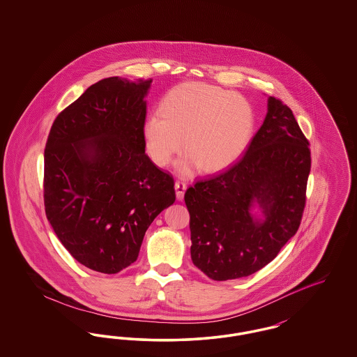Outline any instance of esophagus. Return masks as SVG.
I'll list each match as a JSON object with an SVG mask.
<instances>
[{"label": "esophagus", "instance_id": "34e87169", "mask_svg": "<svg viewBox=\"0 0 357 357\" xmlns=\"http://www.w3.org/2000/svg\"><path fill=\"white\" fill-rule=\"evenodd\" d=\"M186 188V182H182V181H176V182H175V192H176V198H178L179 201H182V199H183Z\"/></svg>", "mask_w": 357, "mask_h": 357}]
</instances>
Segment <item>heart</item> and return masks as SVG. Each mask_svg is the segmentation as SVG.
<instances>
[{
  "label": "heart",
  "mask_w": 357,
  "mask_h": 357,
  "mask_svg": "<svg viewBox=\"0 0 357 357\" xmlns=\"http://www.w3.org/2000/svg\"><path fill=\"white\" fill-rule=\"evenodd\" d=\"M162 112L144 123L146 147L155 165H170L183 147L178 171L191 175L226 170L245 153L253 131L255 111L243 96L218 86L188 82L163 98ZM185 140H183V137Z\"/></svg>",
  "instance_id": "heart-1"
}]
</instances>
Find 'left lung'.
<instances>
[{"label":"left lung","mask_w":357,"mask_h":357,"mask_svg":"<svg viewBox=\"0 0 357 357\" xmlns=\"http://www.w3.org/2000/svg\"><path fill=\"white\" fill-rule=\"evenodd\" d=\"M310 162L309 142L291 109L271 96L243 156L186 190L192 264L208 278L226 281L273 261L300 227ZM255 204L264 220L251 213Z\"/></svg>","instance_id":"obj_1"}]
</instances>
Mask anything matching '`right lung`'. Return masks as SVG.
Listing matches in <instances>:
<instances>
[{"instance_id": "1", "label": "right lung", "mask_w": 357, "mask_h": 357, "mask_svg": "<svg viewBox=\"0 0 357 357\" xmlns=\"http://www.w3.org/2000/svg\"><path fill=\"white\" fill-rule=\"evenodd\" d=\"M151 83L102 79L57 115L48 135L47 218L70 255L95 272L134 264L149 226L175 202L172 175L146 153Z\"/></svg>"}]
</instances>
